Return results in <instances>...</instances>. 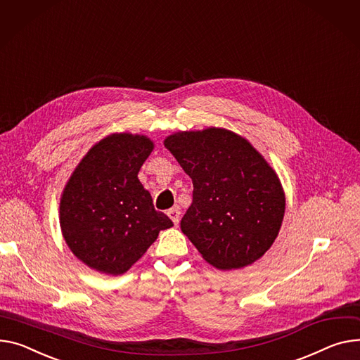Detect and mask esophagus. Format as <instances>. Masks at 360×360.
Returning a JSON list of instances; mask_svg holds the SVG:
<instances>
[{
  "label": "esophagus",
  "instance_id": "34e87169",
  "mask_svg": "<svg viewBox=\"0 0 360 360\" xmlns=\"http://www.w3.org/2000/svg\"><path fill=\"white\" fill-rule=\"evenodd\" d=\"M167 215H169V219L174 221V224L178 226L179 219H181V211H179V208H178V207L171 208L169 211H167Z\"/></svg>",
  "mask_w": 360,
  "mask_h": 360
}]
</instances>
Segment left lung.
<instances>
[{
  "label": "left lung",
  "mask_w": 360,
  "mask_h": 360,
  "mask_svg": "<svg viewBox=\"0 0 360 360\" xmlns=\"http://www.w3.org/2000/svg\"><path fill=\"white\" fill-rule=\"evenodd\" d=\"M193 179L181 230L220 271L265 255L279 234L285 193L279 176L243 136L223 127L176 131L163 141Z\"/></svg>",
  "instance_id": "1"
}]
</instances>
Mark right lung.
Here are the masks:
<instances>
[{"label":"right lung","instance_id":"1","mask_svg":"<svg viewBox=\"0 0 360 360\" xmlns=\"http://www.w3.org/2000/svg\"><path fill=\"white\" fill-rule=\"evenodd\" d=\"M155 148L145 134L112 133L86 152L60 195L62 236L82 263L123 275L146 253L159 231L171 229L137 175Z\"/></svg>","mask_w":360,"mask_h":360}]
</instances>
